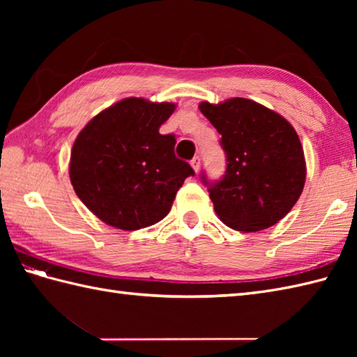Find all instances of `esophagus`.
<instances>
[{
    "instance_id": "34e87169",
    "label": "esophagus",
    "mask_w": 357,
    "mask_h": 357,
    "mask_svg": "<svg viewBox=\"0 0 357 357\" xmlns=\"http://www.w3.org/2000/svg\"><path fill=\"white\" fill-rule=\"evenodd\" d=\"M190 164H192V167H193V170L198 173L199 172V167H201V158L199 156H195L192 161H190Z\"/></svg>"
}]
</instances>
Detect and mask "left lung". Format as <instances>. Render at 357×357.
<instances>
[{"label": "left lung", "mask_w": 357, "mask_h": 357, "mask_svg": "<svg viewBox=\"0 0 357 357\" xmlns=\"http://www.w3.org/2000/svg\"><path fill=\"white\" fill-rule=\"evenodd\" d=\"M199 110L221 135L227 170L221 181L202 183L219 219L238 231H259L279 222L298 202L305 184L304 149L279 113L247 98Z\"/></svg>", "instance_id": "left-lung-1"}]
</instances>
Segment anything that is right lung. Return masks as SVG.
Instances as JSON below:
<instances>
[{"label": "right lung", "mask_w": 357, "mask_h": 357, "mask_svg": "<svg viewBox=\"0 0 357 357\" xmlns=\"http://www.w3.org/2000/svg\"><path fill=\"white\" fill-rule=\"evenodd\" d=\"M173 102L126 98L98 113L75 139L69 174L95 216L121 230H139L169 213L190 167L174 155V135L161 127Z\"/></svg>", "instance_id": "right-lung-1"}]
</instances>
